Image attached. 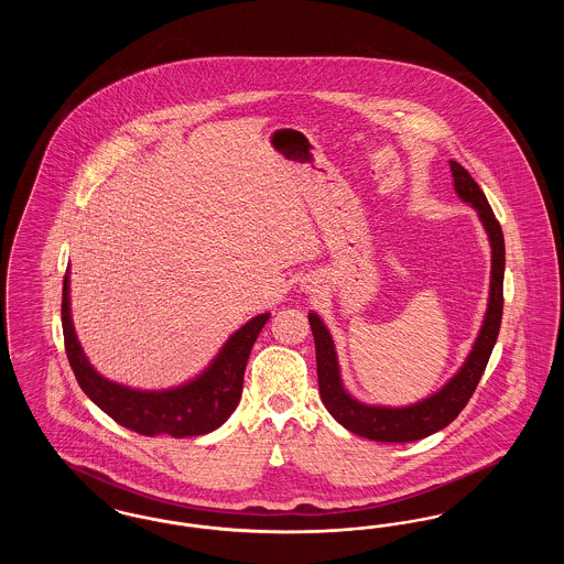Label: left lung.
Wrapping results in <instances>:
<instances>
[{
    "instance_id": "1",
    "label": "left lung",
    "mask_w": 564,
    "mask_h": 564,
    "mask_svg": "<svg viewBox=\"0 0 564 564\" xmlns=\"http://www.w3.org/2000/svg\"><path fill=\"white\" fill-rule=\"evenodd\" d=\"M451 171L455 177L456 194L465 203L478 209L484 228L488 232L490 249H492L488 311L484 317L482 329L476 338V345L469 352L467 361L463 364V368L458 370V375L440 393L408 408L364 405L352 400L340 382L336 350H334L329 332L325 329V325L315 313L308 315L313 338H315V349H317V376H319V395L323 403L327 412L343 427L368 440L416 442L451 425L458 416V412L467 405L469 398L474 395L499 336L501 315H503V272H506L503 230L492 214L482 189L467 173V169H463L458 162L451 161Z\"/></svg>"
}]
</instances>
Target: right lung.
<instances>
[{"instance_id":"obj_1","label":"right lung","mask_w":564,"mask_h":564,"mask_svg":"<svg viewBox=\"0 0 564 564\" xmlns=\"http://www.w3.org/2000/svg\"><path fill=\"white\" fill-rule=\"evenodd\" d=\"M269 313L245 323L219 350L207 372L171 391H134L97 375L86 361L69 315V276L63 279L61 322L69 366L82 391L118 425L141 435L173 437L217 430L241 400L242 376L253 343L269 322Z\"/></svg>"}]
</instances>
